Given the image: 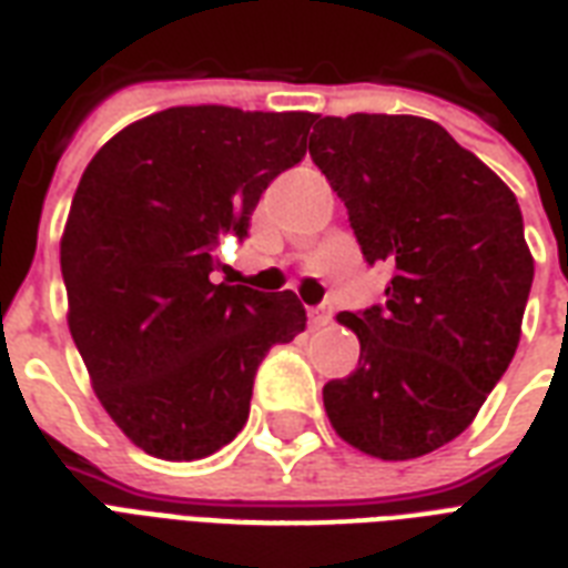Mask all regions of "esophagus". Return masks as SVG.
Returning <instances> with one entry per match:
<instances>
[{"mask_svg":"<svg viewBox=\"0 0 568 568\" xmlns=\"http://www.w3.org/2000/svg\"><path fill=\"white\" fill-rule=\"evenodd\" d=\"M333 318V303H321L315 310H310V324L312 327H327Z\"/></svg>","mask_w":568,"mask_h":568,"instance_id":"esophagus-1","label":"esophagus"}]
</instances>
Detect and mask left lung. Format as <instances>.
Returning <instances> with one entry per match:
<instances>
[{
	"label": "left lung",
	"instance_id": "8db88e82",
	"mask_svg": "<svg viewBox=\"0 0 568 568\" xmlns=\"http://www.w3.org/2000/svg\"><path fill=\"white\" fill-rule=\"evenodd\" d=\"M310 155L342 196L386 303L342 312L359 365L324 386L333 430L377 459H415L475 422L507 372L534 283L521 212L498 173L427 118H318Z\"/></svg>",
	"mask_w": 568,
	"mask_h": 568
}]
</instances>
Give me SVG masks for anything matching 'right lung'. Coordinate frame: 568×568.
<instances>
[{"mask_svg":"<svg viewBox=\"0 0 568 568\" xmlns=\"http://www.w3.org/2000/svg\"><path fill=\"white\" fill-rule=\"evenodd\" d=\"M310 111L176 105L120 129L84 168L61 235L70 336L111 422L189 463L247 422L253 377L306 327L294 292L214 283L262 191L306 155Z\"/></svg>","mask_w":568,"mask_h":568,"instance_id":"1","label":"right lung"}]
</instances>
